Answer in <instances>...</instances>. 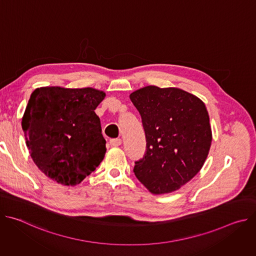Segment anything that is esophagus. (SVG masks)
Segmentation results:
<instances>
[{
    "instance_id": "34e87169",
    "label": "esophagus",
    "mask_w": 256,
    "mask_h": 256,
    "mask_svg": "<svg viewBox=\"0 0 256 256\" xmlns=\"http://www.w3.org/2000/svg\"><path fill=\"white\" fill-rule=\"evenodd\" d=\"M109 144H110L112 147H118L122 144V140L120 138H112L109 140Z\"/></svg>"
}]
</instances>
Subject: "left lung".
Wrapping results in <instances>:
<instances>
[{"label":"left lung","mask_w":256,"mask_h":256,"mask_svg":"<svg viewBox=\"0 0 256 256\" xmlns=\"http://www.w3.org/2000/svg\"><path fill=\"white\" fill-rule=\"evenodd\" d=\"M140 114L146 153L134 162L136 177L154 194L179 190L202 169L212 130L204 103L178 88L147 86L130 95Z\"/></svg>","instance_id":"obj_1"}]
</instances>
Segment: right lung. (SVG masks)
<instances>
[{"label": "right lung", "instance_id": "1", "mask_svg": "<svg viewBox=\"0 0 256 256\" xmlns=\"http://www.w3.org/2000/svg\"><path fill=\"white\" fill-rule=\"evenodd\" d=\"M105 93L93 88L35 89L22 118L26 146L48 177L77 186L104 158L106 140L95 109Z\"/></svg>", "mask_w": 256, "mask_h": 256}]
</instances>
